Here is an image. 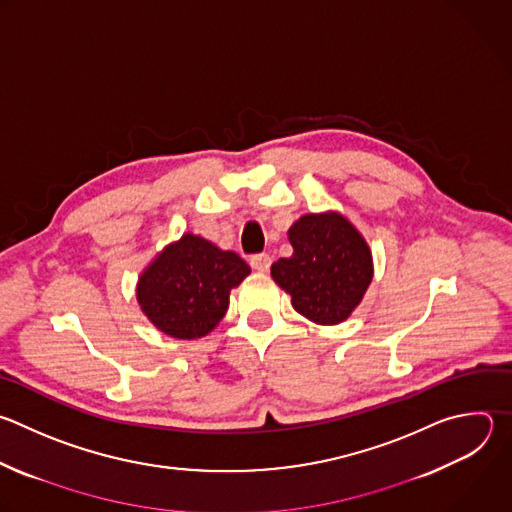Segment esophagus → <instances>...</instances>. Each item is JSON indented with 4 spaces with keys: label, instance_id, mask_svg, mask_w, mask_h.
I'll return each instance as SVG.
<instances>
[{
    "label": "esophagus",
    "instance_id": "34e87169",
    "mask_svg": "<svg viewBox=\"0 0 512 512\" xmlns=\"http://www.w3.org/2000/svg\"><path fill=\"white\" fill-rule=\"evenodd\" d=\"M249 263H251V267H253L255 271H259V273H267V271H269V267H271V257H269L267 253L253 255Z\"/></svg>",
    "mask_w": 512,
    "mask_h": 512
}]
</instances>
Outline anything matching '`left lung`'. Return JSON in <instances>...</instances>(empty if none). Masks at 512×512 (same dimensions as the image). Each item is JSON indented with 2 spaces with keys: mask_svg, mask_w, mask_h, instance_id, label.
Instances as JSON below:
<instances>
[{
  "mask_svg": "<svg viewBox=\"0 0 512 512\" xmlns=\"http://www.w3.org/2000/svg\"><path fill=\"white\" fill-rule=\"evenodd\" d=\"M287 237L293 253L271 265L273 281L305 319L317 325L346 321L374 279L364 235L342 213L323 211L299 217Z\"/></svg>",
  "mask_w": 512,
  "mask_h": 512,
  "instance_id": "1",
  "label": "left lung"
}]
</instances>
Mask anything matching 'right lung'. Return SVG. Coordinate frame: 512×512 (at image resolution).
Instances as JSON below:
<instances>
[{"mask_svg": "<svg viewBox=\"0 0 512 512\" xmlns=\"http://www.w3.org/2000/svg\"><path fill=\"white\" fill-rule=\"evenodd\" d=\"M249 273L251 267L237 253L185 233L142 269L136 301L158 331L177 339H199L221 323L231 289Z\"/></svg>", "mask_w": 512, "mask_h": 512, "instance_id": "obj_1", "label": "right lung"}]
</instances>
